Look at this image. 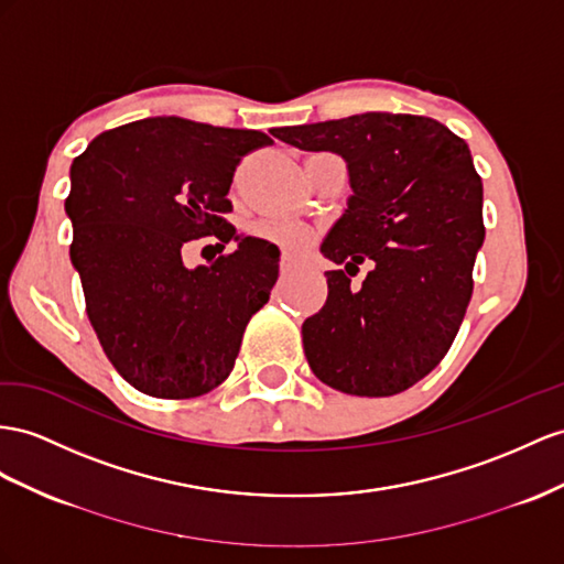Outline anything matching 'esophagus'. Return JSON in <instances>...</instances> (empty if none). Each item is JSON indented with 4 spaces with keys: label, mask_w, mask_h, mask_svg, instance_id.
<instances>
[{
    "label": "esophagus",
    "mask_w": 564,
    "mask_h": 564,
    "mask_svg": "<svg viewBox=\"0 0 564 564\" xmlns=\"http://www.w3.org/2000/svg\"><path fill=\"white\" fill-rule=\"evenodd\" d=\"M295 271V262L291 257H283L281 259V276H291V273Z\"/></svg>",
    "instance_id": "34e87169"
}]
</instances>
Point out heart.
<instances>
[{
	"instance_id": "b5f03b06",
	"label": "heart",
	"mask_w": 564,
	"mask_h": 564,
	"mask_svg": "<svg viewBox=\"0 0 564 564\" xmlns=\"http://www.w3.org/2000/svg\"><path fill=\"white\" fill-rule=\"evenodd\" d=\"M254 234L259 238L281 245V248L288 250V252L305 250L307 245L312 242V238H314L310 226L300 224V221H293V219H267V221H259L254 226Z\"/></svg>"
}]
</instances>
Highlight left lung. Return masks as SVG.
<instances>
[{"label":"left lung","instance_id":"obj_1","mask_svg":"<svg viewBox=\"0 0 564 564\" xmlns=\"http://www.w3.org/2000/svg\"><path fill=\"white\" fill-rule=\"evenodd\" d=\"M271 133L340 154L352 187L322 242L324 257L345 269L326 271V305L302 324L312 371L348 395L408 391L451 350L471 300L486 230L467 142L436 119L388 111ZM365 258L375 269L355 289L349 269Z\"/></svg>","mask_w":564,"mask_h":564}]
</instances>
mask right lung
I'll use <instances>...</instances> for the list:
<instances>
[{
	"label": "right lung",
	"mask_w": 564,
	"mask_h": 564,
	"mask_svg": "<svg viewBox=\"0 0 564 564\" xmlns=\"http://www.w3.org/2000/svg\"><path fill=\"white\" fill-rule=\"evenodd\" d=\"M271 142L248 128L152 117L99 133L70 164L64 207L85 310L109 362L140 393H209L269 302L279 248L238 236L224 214L240 159ZM205 235L237 250L187 270L182 245Z\"/></svg>",
	"instance_id": "obj_1"
}]
</instances>
